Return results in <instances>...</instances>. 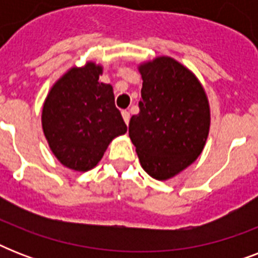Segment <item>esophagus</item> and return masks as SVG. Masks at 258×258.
<instances>
[{
  "instance_id": "obj_1",
  "label": "esophagus",
  "mask_w": 258,
  "mask_h": 258,
  "mask_svg": "<svg viewBox=\"0 0 258 258\" xmlns=\"http://www.w3.org/2000/svg\"><path fill=\"white\" fill-rule=\"evenodd\" d=\"M121 116H123V119H124V121H125V124H128L130 123V112L128 111H121Z\"/></svg>"
}]
</instances>
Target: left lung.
<instances>
[{
	"label": "left lung",
	"mask_w": 258,
	"mask_h": 258,
	"mask_svg": "<svg viewBox=\"0 0 258 258\" xmlns=\"http://www.w3.org/2000/svg\"><path fill=\"white\" fill-rule=\"evenodd\" d=\"M139 71L141 111L131 116L130 138L145 171L169 179L204 149L210 125L208 97L196 76L171 57L155 58Z\"/></svg>",
	"instance_id": "obj_1"
}]
</instances>
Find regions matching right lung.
Here are the masks:
<instances>
[{"label": "right lung", "mask_w": 258, "mask_h": 258, "mask_svg": "<svg viewBox=\"0 0 258 258\" xmlns=\"http://www.w3.org/2000/svg\"><path fill=\"white\" fill-rule=\"evenodd\" d=\"M101 67L88 62L58 80L42 108V130L62 165L87 171L99 163L113 138L127 131L112 87L99 82Z\"/></svg>", "instance_id": "right-lung-1"}]
</instances>
